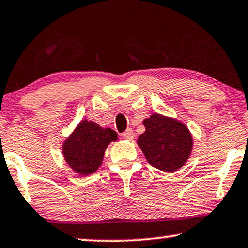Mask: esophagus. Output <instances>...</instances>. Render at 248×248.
<instances>
[{
    "mask_svg": "<svg viewBox=\"0 0 248 248\" xmlns=\"http://www.w3.org/2000/svg\"><path fill=\"white\" fill-rule=\"evenodd\" d=\"M122 137L126 138V140H131L134 138V131L131 129H127L124 133H122Z\"/></svg>",
    "mask_w": 248,
    "mask_h": 248,
    "instance_id": "34e87169",
    "label": "esophagus"
}]
</instances>
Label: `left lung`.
Here are the masks:
<instances>
[{"mask_svg": "<svg viewBox=\"0 0 248 248\" xmlns=\"http://www.w3.org/2000/svg\"><path fill=\"white\" fill-rule=\"evenodd\" d=\"M143 124L146 130L138 137L137 144L147 162L164 172L180 169L193 150V137L188 128L176 119L158 113L145 119Z\"/></svg>", "mask_w": 248, "mask_h": 248, "instance_id": "8db88e82", "label": "left lung"}]
</instances>
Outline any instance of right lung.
<instances>
[{
    "instance_id": "add662e5",
    "label": "right lung",
    "mask_w": 248,
    "mask_h": 248,
    "mask_svg": "<svg viewBox=\"0 0 248 248\" xmlns=\"http://www.w3.org/2000/svg\"><path fill=\"white\" fill-rule=\"evenodd\" d=\"M118 134L111 128H102L96 122L82 120L62 146L65 162L80 176L94 173L102 164L104 152Z\"/></svg>"
}]
</instances>
